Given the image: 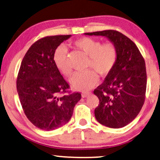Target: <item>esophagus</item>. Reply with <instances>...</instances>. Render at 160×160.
I'll return each instance as SVG.
<instances>
[{
  "label": "esophagus",
  "mask_w": 160,
  "mask_h": 160,
  "mask_svg": "<svg viewBox=\"0 0 160 160\" xmlns=\"http://www.w3.org/2000/svg\"><path fill=\"white\" fill-rule=\"evenodd\" d=\"M90 93V92H82V98H86V97H88V95H89Z\"/></svg>",
  "instance_id": "34e87169"
}]
</instances>
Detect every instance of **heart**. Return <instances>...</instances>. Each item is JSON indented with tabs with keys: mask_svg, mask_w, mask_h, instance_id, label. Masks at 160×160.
I'll return each mask as SVG.
<instances>
[{
	"mask_svg": "<svg viewBox=\"0 0 160 160\" xmlns=\"http://www.w3.org/2000/svg\"><path fill=\"white\" fill-rule=\"evenodd\" d=\"M72 45L82 51L88 57L87 70L83 72H77L70 79V85L73 89L86 91L96 84L98 80V74L101 77L109 75L118 58V50L112 42L102 44L99 40L90 37H82L72 42ZM54 62L59 72L65 76L72 74V69L67 61V49L64 47L57 49L54 57Z\"/></svg>",
	"mask_w": 160,
	"mask_h": 160,
	"instance_id": "1",
	"label": "heart"
}]
</instances>
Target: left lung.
<instances>
[{
  "instance_id": "1",
  "label": "left lung",
  "mask_w": 160,
  "mask_h": 160,
  "mask_svg": "<svg viewBox=\"0 0 160 160\" xmlns=\"http://www.w3.org/2000/svg\"><path fill=\"white\" fill-rule=\"evenodd\" d=\"M85 34L108 38L117 48L115 66L104 82L93 91L99 99L95 116L101 124L107 127H123L137 117L144 103L147 88L144 59L137 45L117 31Z\"/></svg>"
}]
</instances>
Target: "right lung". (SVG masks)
Wrapping results in <instances>:
<instances>
[{"label":"right lung","mask_w":160,"mask_h":160,"mask_svg":"<svg viewBox=\"0 0 160 160\" xmlns=\"http://www.w3.org/2000/svg\"><path fill=\"white\" fill-rule=\"evenodd\" d=\"M71 35L46 37L34 43L26 53L19 69L16 88L23 110L36 127L45 131L66 124L80 92L65 94L70 85L59 72L54 60L61 43Z\"/></svg>","instance_id":"1"}]
</instances>
